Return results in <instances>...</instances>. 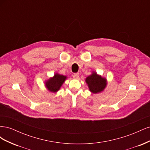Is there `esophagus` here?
<instances>
[{"mask_svg": "<svg viewBox=\"0 0 150 150\" xmlns=\"http://www.w3.org/2000/svg\"><path fill=\"white\" fill-rule=\"evenodd\" d=\"M79 73H75L73 74V78L74 79H78L79 78Z\"/></svg>", "mask_w": 150, "mask_h": 150, "instance_id": "obj_1", "label": "esophagus"}]
</instances>
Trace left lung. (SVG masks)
I'll return each mask as SVG.
<instances>
[{
    "mask_svg": "<svg viewBox=\"0 0 150 150\" xmlns=\"http://www.w3.org/2000/svg\"><path fill=\"white\" fill-rule=\"evenodd\" d=\"M85 81L88 86L89 91L93 94L103 91L107 86L106 78L98 74L95 71L92 72V74L86 78Z\"/></svg>",
    "mask_w": 150,
    "mask_h": 150,
    "instance_id": "obj_1",
    "label": "left lung"
}]
</instances>
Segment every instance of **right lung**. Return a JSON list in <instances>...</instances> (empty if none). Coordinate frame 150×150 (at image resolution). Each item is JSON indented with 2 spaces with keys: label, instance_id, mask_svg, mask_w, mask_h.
Listing matches in <instances>:
<instances>
[{
  "label": "right lung",
  "instance_id": "obj_1",
  "mask_svg": "<svg viewBox=\"0 0 150 150\" xmlns=\"http://www.w3.org/2000/svg\"><path fill=\"white\" fill-rule=\"evenodd\" d=\"M66 79L67 76L56 73L53 77H51L45 81V86L49 91L56 93L60 89Z\"/></svg>",
  "mask_w": 150,
  "mask_h": 150
}]
</instances>
